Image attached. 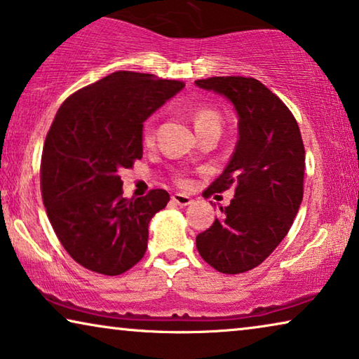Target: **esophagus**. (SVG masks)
Instances as JSON below:
<instances>
[{"label":"esophagus","mask_w":359,"mask_h":359,"mask_svg":"<svg viewBox=\"0 0 359 359\" xmlns=\"http://www.w3.org/2000/svg\"><path fill=\"white\" fill-rule=\"evenodd\" d=\"M171 202H175L176 205L184 207V205H189L191 202H192V199H191L189 196H186V194H173V196H171Z\"/></svg>","instance_id":"34e87169"}]
</instances>
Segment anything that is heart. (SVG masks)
Segmentation results:
<instances>
[{
	"mask_svg": "<svg viewBox=\"0 0 359 359\" xmlns=\"http://www.w3.org/2000/svg\"><path fill=\"white\" fill-rule=\"evenodd\" d=\"M191 119H192V124H194V129L197 134H202L207 131L220 133V129H222V116H220V113L215 110V108H210V107L194 108L191 113ZM141 137H142L144 145H152L155 142V126H154L152 119H149V121L144 123ZM176 183L186 184V178L184 176L178 175L176 176Z\"/></svg>",
	"mask_w": 359,
	"mask_h": 359,
	"instance_id": "b5f03b06",
	"label": "heart"
}]
</instances>
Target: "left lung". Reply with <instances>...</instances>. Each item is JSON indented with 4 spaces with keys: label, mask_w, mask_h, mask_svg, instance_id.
<instances>
[{
    "label": "left lung",
    "mask_w": 359,
    "mask_h": 359,
    "mask_svg": "<svg viewBox=\"0 0 359 359\" xmlns=\"http://www.w3.org/2000/svg\"><path fill=\"white\" fill-rule=\"evenodd\" d=\"M196 86L235 105L240 133L230 163L202 194L233 188L235 197L196 246L218 272L243 273L266 261L293 225L304 192V144L293 113L254 77H209Z\"/></svg>",
    "instance_id": "left-lung-1"
}]
</instances>
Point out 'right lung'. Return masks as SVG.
Returning a JSON list of instances; mask_svg holds the SVG:
<instances>
[{
    "label": "right lung",
    "instance_id": "obj_1",
    "mask_svg": "<svg viewBox=\"0 0 359 359\" xmlns=\"http://www.w3.org/2000/svg\"><path fill=\"white\" fill-rule=\"evenodd\" d=\"M184 82L116 71L67 97L46 134L40 189L46 215L82 267L121 275L147 249L149 222L168 204L165 189L123 197L121 170L142 158V126Z\"/></svg>",
    "mask_w": 359,
    "mask_h": 359
}]
</instances>
